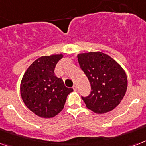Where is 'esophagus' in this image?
<instances>
[{
    "label": "esophagus",
    "mask_w": 146,
    "mask_h": 146,
    "mask_svg": "<svg viewBox=\"0 0 146 146\" xmlns=\"http://www.w3.org/2000/svg\"><path fill=\"white\" fill-rule=\"evenodd\" d=\"M73 90H74V91H76V90H77L76 85H73Z\"/></svg>",
    "instance_id": "34e87169"
}]
</instances>
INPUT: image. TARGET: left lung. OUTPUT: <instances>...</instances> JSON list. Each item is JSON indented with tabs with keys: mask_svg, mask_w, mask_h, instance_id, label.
Masks as SVG:
<instances>
[{
	"mask_svg": "<svg viewBox=\"0 0 146 146\" xmlns=\"http://www.w3.org/2000/svg\"><path fill=\"white\" fill-rule=\"evenodd\" d=\"M77 57L92 88L89 95L82 96L86 106L99 114L114 110L127 88V79L122 67L111 57L100 52L82 53Z\"/></svg>",
	"mask_w": 146,
	"mask_h": 146,
	"instance_id": "1",
	"label": "left lung"
}]
</instances>
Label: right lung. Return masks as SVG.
<instances>
[{"label":"right lung","mask_w":146,"mask_h":146,"mask_svg":"<svg viewBox=\"0 0 146 146\" xmlns=\"http://www.w3.org/2000/svg\"><path fill=\"white\" fill-rule=\"evenodd\" d=\"M62 54L42 56L32 63L22 77L21 96L29 110L42 118H52L63 110L67 95L73 91L54 74Z\"/></svg>","instance_id":"right-lung-1"}]
</instances>
